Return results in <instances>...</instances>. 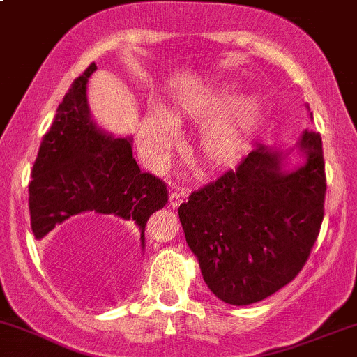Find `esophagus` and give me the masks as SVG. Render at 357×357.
Returning <instances> with one entry per match:
<instances>
[{"mask_svg":"<svg viewBox=\"0 0 357 357\" xmlns=\"http://www.w3.org/2000/svg\"><path fill=\"white\" fill-rule=\"evenodd\" d=\"M186 197H188L186 190H174V191H171L169 205L172 206V208H178V206L181 205L183 202H185Z\"/></svg>","mask_w":357,"mask_h":357,"instance_id":"1","label":"esophagus"}]
</instances>
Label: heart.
I'll return each instance as SVG.
<instances>
[{
  "instance_id": "1",
  "label": "heart",
  "mask_w": 357,
  "mask_h": 357,
  "mask_svg": "<svg viewBox=\"0 0 357 357\" xmlns=\"http://www.w3.org/2000/svg\"><path fill=\"white\" fill-rule=\"evenodd\" d=\"M262 109L252 96L208 95L181 109H151L140 121L139 139L151 159H162L176 142L174 128L185 119H208L197 137V154L210 169L232 167L244 155L248 144L261 123Z\"/></svg>"
}]
</instances>
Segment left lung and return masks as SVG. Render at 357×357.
Masks as SVG:
<instances>
[{
    "label": "left lung",
    "instance_id": "obj_1",
    "mask_svg": "<svg viewBox=\"0 0 357 357\" xmlns=\"http://www.w3.org/2000/svg\"><path fill=\"white\" fill-rule=\"evenodd\" d=\"M295 148L305 162L288 172ZM325 190L322 139L305 130L289 151L257 146L236 171L193 191L179 222L211 293L242 307L295 280L319 237Z\"/></svg>",
    "mask_w": 357,
    "mask_h": 357
}]
</instances>
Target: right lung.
I'll return each mask as SVG.
<instances>
[{
  "label": "right lung",
  "instance_id": "obj_1",
  "mask_svg": "<svg viewBox=\"0 0 357 357\" xmlns=\"http://www.w3.org/2000/svg\"><path fill=\"white\" fill-rule=\"evenodd\" d=\"M91 64L74 79L42 139L29 185L32 232L37 241L66 222L120 223L146 248V223L167 203V190L132 158V139L98 127L89 112Z\"/></svg>",
  "mask_w": 357,
  "mask_h": 357
}]
</instances>
